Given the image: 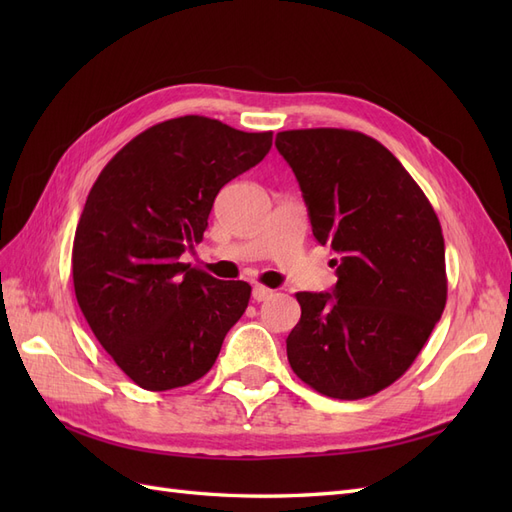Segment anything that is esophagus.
Listing matches in <instances>:
<instances>
[{
    "mask_svg": "<svg viewBox=\"0 0 512 512\" xmlns=\"http://www.w3.org/2000/svg\"><path fill=\"white\" fill-rule=\"evenodd\" d=\"M252 297H254V301H267V299H271L273 297V290L271 288H267V286H262V284H256L254 288H252Z\"/></svg>",
    "mask_w": 512,
    "mask_h": 512,
    "instance_id": "34e87169",
    "label": "esophagus"
}]
</instances>
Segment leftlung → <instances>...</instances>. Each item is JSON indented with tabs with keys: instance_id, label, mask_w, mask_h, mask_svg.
<instances>
[{
	"instance_id": "obj_1",
	"label": "left lung",
	"mask_w": 512,
	"mask_h": 512,
	"mask_svg": "<svg viewBox=\"0 0 512 512\" xmlns=\"http://www.w3.org/2000/svg\"><path fill=\"white\" fill-rule=\"evenodd\" d=\"M275 147L299 181L316 241L337 256L333 292H297L290 367L333 399L376 395L406 374L444 312L438 215L401 162L367 134L286 130Z\"/></svg>"
}]
</instances>
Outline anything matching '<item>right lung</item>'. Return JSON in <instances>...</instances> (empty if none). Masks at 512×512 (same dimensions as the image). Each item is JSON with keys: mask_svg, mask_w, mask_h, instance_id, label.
I'll use <instances>...</instances> for the list:
<instances>
[{"mask_svg": "<svg viewBox=\"0 0 512 512\" xmlns=\"http://www.w3.org/2000/svg\"><path fill=\"white\" fill-rule=\"evenodd\" d=\"M271 145L273 132L168 119L117 151L91 188L72 247L76 301L141 389L203 378L250 303V284L220 282L179 258L203 239L218 192Z\"/></svg>", "mask_w": 512, "mask_h": 512, "instance_id": "obj_1", "label": "right lung"}]
</instances>
